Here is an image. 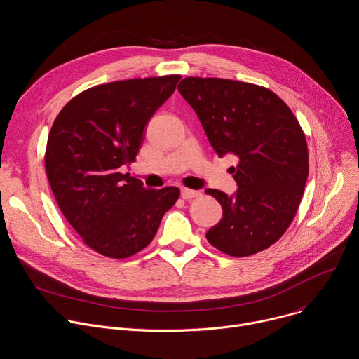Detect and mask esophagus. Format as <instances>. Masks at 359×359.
Listing matches in <instances>:
<instances>
[{
	"label": "esophagus",
	"instance_id": "obj_1",
	"mask_svg": "<svg viewBox=\"0 0 359 359\" xmlns=\"http://www.w3.org/2000/svg\"><path fill=\"white\" fill-rule=\"evenodd\" d=\"M201 193L198 190H191V189H187V187H183L180 190V196L184 198V200H189V198H193V197H197L200 196Z\"/></svg>",
	"mask_w": 359,
	"mask_h": 359
}]
</instances>
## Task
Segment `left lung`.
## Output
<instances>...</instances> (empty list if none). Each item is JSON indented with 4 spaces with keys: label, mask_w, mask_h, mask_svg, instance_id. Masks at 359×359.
<instances>
[{
    "label": "left lung",
    "mask_w": 359,
    "mask_h": 359,
    "mask_svg": "<svg viewBox=\"0 0 359 359\" xmlns=\"http://www.w3.org/2000/svg\"><path fill=\"white\" fill-rule=\"evenodd\" d=\"M223 158H238L233 196L208 189L223 219L206 238L231 257L263 251L290 227L309 177L305 135L273 90L241 81L187 76L177 86Z\"/></svg>",
    "instance_id": "obj_1"
}]
</instances>
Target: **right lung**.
Instances as JSON below:
<instances>
[{"label": "right lung", "instance_id": "1", "mask_svg": "<svg viewBox=\"0 0 359 359\" xmlns=\"http://www.w3.org/2000/svg\"><path fill=\"white\" fill-rule=\"evenodd\" d=\"M180 75L96 85L75 97L50 128L45 170L58 206L96 252L128 259L155 237L177 187L144 189L122 173L135 162L144 126L175 92Z\"/></svg>", "mask_w": 359, "mask_h": 359}]
</instances>
